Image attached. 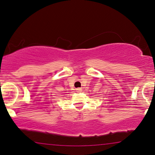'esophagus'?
I'll list each match as a JSON object with an SVG mask.
<instances>
[{
	"instance_id": "1",
	"label": "esophagus",
	"mask_w": 155,
	"mask_h": 155,
	"mask_svg": "<svg viewBox=\"0 0 155 155\" xmlns=\"http://www.w3.org/2000/svg\"><path fill=\"white\" fill-rule=\"evenodd\" d=\"M76 91H77L78 93H80V92H81V91H82V89H81V88H76Z\"/></svg>"
}]
</instances>
